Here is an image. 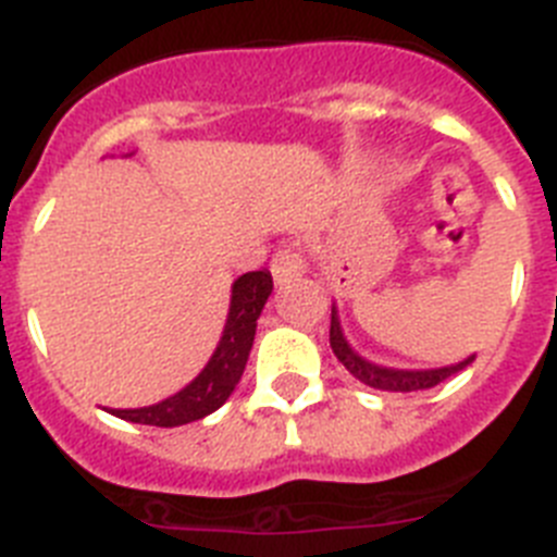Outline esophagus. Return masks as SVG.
I'll use <instances>...</instances> for the list:
<instances>
[{"mask_svg":"<svg viewBox=\"0 0 557 557\" xmlns=\"http://www.w3.org/2000/svg\"><path fill=\"white\" fill-rule=\"evenodd\" d=\"M308 269L306 251L297 249V246H288V249H280L272 258V277L277 280L280 285L294 283L297 277H302Z\"/></svg>","mask_w":557,"mask_h":557,"instance_id":"1","label":"esophagus"}]
</instances>
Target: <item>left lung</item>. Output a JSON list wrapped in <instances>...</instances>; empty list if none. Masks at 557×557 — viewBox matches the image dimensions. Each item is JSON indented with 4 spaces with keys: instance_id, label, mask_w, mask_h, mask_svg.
<instances>
[{
    "instance_id": "obj_1",
    "label": "left lung",
    "mask_w": 557,
    "mask_h": 557,
    "mask_svg": "<svg viewBox=\"0 0 557 557\" xmlns=\"http://www.w3.org/2000/svg\"><path fill=\"white\" fill-rule=\"evenodd\" d=\"M331 347H333V352H336V359L347 367V372H350V375H356L361 384L372 386V389H386V393H414V389H432V386H437L440 381H446L448 375H454V372L466 370V367L473 361V356H471V359L459 361V364L440 367V370H393V367L372 364V361L361 359L359 352L347 345L345 333H342V322H338L336 306H333V311H331Z\"/></svg>"
}]
</instances>
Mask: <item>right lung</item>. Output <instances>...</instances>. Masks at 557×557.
Here are the masks:
<instances>
[{"label": "right lung", "mask_w": 557, "mask_h": 557, "mask_svg": "<svg viewBox=\"0 0 557 557\" xmlns=\"http://www.w3.org/2000/svg\"><path fill=\"white\" fill-rule=\"evenodd\" d=\"M272 288V274L265 269L263 272L240 274L232 283L230 317H226L224 336H221L219 347H215L205 370L198 372L182 393L171 395V398L159 400L153 406H139V409H111V414L132 420V423L173 429V425H185L193 423V420L207 418L219 406H224V400L230 398L232 389L238 386L240 375H244L255 331H258V317Z\"/></svg>", "instance_id": "1"}]
</instances>
